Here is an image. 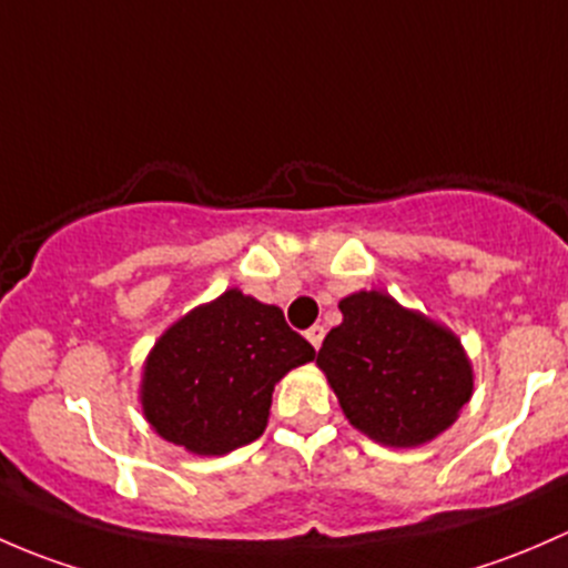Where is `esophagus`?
Masks as SVG:
<instances>
[{"instance_id":"obj_1","label":"esophagus","mask_w":568,"mask_h":568,"mask_svg":"<svg viewBox=\"0 0 568 568\" xmlns=\"http://www.w3.org/2000/svg\"><path fill=\"white\" fill-rule=\"evenodd\" d=\"M306 338L312 342L314 349H320V344H323V338H325V327L323 325H312L306 331Z\"/></svg>"}]
</instances>
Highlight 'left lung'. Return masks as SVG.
Returning <instances> with one entry per match:
<instances>
[{
  "label": "left lung",
  "instance_id": "left-lung-1",
  "mask_svg": "<svg viewBox=\"0 0 568 568\" xmlns=\"http://www.w3.org/2000/svg\"><path fill=\"white\" fill-rule=\"evenodd\" d=\"M338 308L344 320L325 336L317 364L349 424L396 448L448 429L473 390L459 338L385 292H355Z\"/></svg>",
  "mask_w": 568,
  "mask_h": 568
}]
</instances>
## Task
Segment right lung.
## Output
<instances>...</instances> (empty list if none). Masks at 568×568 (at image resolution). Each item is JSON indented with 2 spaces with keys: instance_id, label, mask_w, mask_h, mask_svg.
Here are the masks:
<instances>
[{
  "instance_id": "obj_1",
  "label": "right lung",
  "mask_w": 568,
  "mask_h": 568,
  "mask_svg": "<svg viewBox=\"0 0 568 568\" xmlns=\"http://www.w3.org/2000/svg\"><path fill=\"white\" fill-rule=\"evenodd\" d=\"M314 355L282 308L226 290L158 338L144 366V415L174 446L230 454L265 432L273 385Z\"/></svg>"
}]
</instances>
